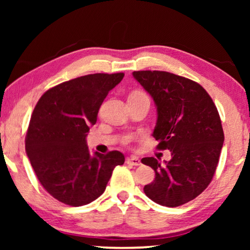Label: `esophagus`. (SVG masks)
Wrapping results in <instances>:
<instances>
[{
  "mask_svg": "<svg viewBox=\"0 0 250 250\" xmlns=\"http://www.w3.org/2000/svg\"><path fill=\"white\" fill-rule=\"evenodd\" d=\"M126 163L129 164V165H132V166L141 165V160H140L138 157H128V158L126 159Z\"/></svg>",
  "mask_w": 250,
  "mask_h": 250,
  "instance_id": "34e87169",
  "label": "esophagus"
}]
</instances>
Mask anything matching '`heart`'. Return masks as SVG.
<instances>
[{
  "label": "heart",
  "mask_w": 250,
  "mask_h": 250,
  "mask_svg": "<svg viewBox=\"0 0 250 250\" xmlns=\"http://www.w3.org/2000/svg\"><path fill=\"white\" fill-rule=\"evenodd\" d=\"M134 93H138V94H145L143 92H134Z\"/></svg>",
  "instance_id": "1"
}]
</instances>
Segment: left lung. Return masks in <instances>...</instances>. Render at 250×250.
<instances>
[{
	"label": "left lung",
	"mask_w": 250,
	"mask_h": 250,
	"mask_svg": "<svg viewBox=\"0 0 250 250\" xmlns=\"http://www.w3.org/2000/svg\"><path fill=\"white\" fill-rule=\"evenodd\" d=\"M157 107L153 138L157 149H168L172 159L153 157L141 162L155 170L145 193L155 203L177 207L199 196L213 180L224 142L217 108L200 84L159 70L133 71Z\"/></svg>",
	"instance_id": "left-lung-1"
}]
</instances>
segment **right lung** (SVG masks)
<instances>
[{
	"label": "right lung",
	"mask_w": 250,
	"mask_h": 250,
	"mask_svg": "<svg viewBox=\"0 0 250 250\" xmlns=\"http://www.w3.org/2000/svg\"><path fill=\"white\" fill-rule=\"evenodd\" d=\"M124 73L91 74L51 87L40 98L25 139L26 152L42 187L60 203L78 207L104 192L119 151L90 155L86 135L109 91Z\"/></svg>",
	"instance_id": "1"
}]
</instances>
